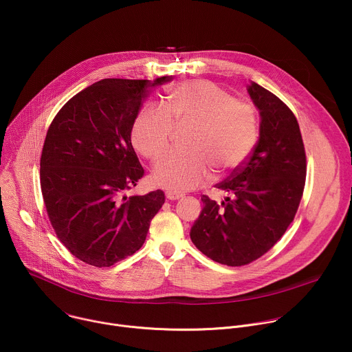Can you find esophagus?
<instances>
[{"label": "esophagus", "mask_w": 352, "mask_h": 352, "mask_svg": "<svg viewBox=\"0 0 352 352\" xmlns=\"http://www.w3.org/2000/svg\"><path fill=\"white\" fill-rule=\"evenodd\" d=\"M166 197H167L168 200H178V199L182 197V195L175 193V192H171V190H167V192H166Z\"/></svg>", "instance_id": "obj_1"}]
</instances>
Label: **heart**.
Returning <instances> with one entry per match:
<instances>
[{"instance_id":"b5f03b06","label":"heart","mask_w":352,"mask_h":352,"mask_svg":"<svg viewBox=\"0 0 352 352\" xmlns=\"http://www.w3.org/2000/svg\"><path fill=\"white\" fill-rule=\"evenodd\" d=\"M167 110L148 106L136 117L132 143L150 160L160 159L171 144L174 124L193 122L186 152H174L157 163V185L182 193L205 184L212 167L219 174L238 168L252 152L259 136L256 109L213 82L190 79L168 87Z\"/></svg>"}]
</instances>
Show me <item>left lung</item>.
<instances>
[{
  "label": "left lung",
  "mask_w": 352,
  "mask_h": 352,
  "mask_svg": "<svg viewBox=\"0 0 352 352\" xmlns=\"http://www.w3.org/2000/svg\"><path fill=\"white\" fill-rule=\"evenodd\" d=\"M248 93L259 110V140L246 162L216 188L230 196L219 205L204 195L190 228L195 246L214 262L243 266L263 256L292 223L304 193L307 156L292 111L261 85Z\"/></svg>",
  "instance_id": "obj_1"
}]
</instances>
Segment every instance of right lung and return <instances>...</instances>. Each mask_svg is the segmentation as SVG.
Here are the masks:
<instances>
[{"label":"right lung","instance_id":"1","mask_svg":"<svg viewBox=\"0 0 352 352\" xmlns=\"http://www.w3.org/2000/svg\"><path fill=\"white\" fill-rule=\"evenodd\" d=\"M156 80L103 79L64 104L50 125L40 157V185L50 221L79 261L110 267L143 245L164 205L157 189L125 196L144 170L131 132L148 86Z\"/></svg>","mask_w":352,"mask_h":352}]
</instances>
